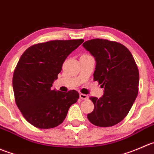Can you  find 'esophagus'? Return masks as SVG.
Listing matches in <instances>:
<instances>
[{
    "label": "esophagus",
    "mask_w": 154,
    "mask_h": 154,
    "mask_svg": "<svg viewBox=\"0 0 154 154\" xmlns=\"http://www.w3.org/2000/svg\"><path fill=\"white\" fill-rule=\"evenodd\" d=\"M79 97H80L82 100H88V98H89V97L85 94H79Z\"/></svg>",
    "instance_id": "34e87169"
}]
</instances>
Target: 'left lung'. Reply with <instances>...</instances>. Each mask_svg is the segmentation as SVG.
<instances>
[{"mask_svg":"<svg viewBox=\"0 0 154 154\" xmlns=\"http://www.w3.org/2000/svg\"><path fill=\"white\" fill-rule=\"evenodd\" d=\"M83 46L95 57L94 80L105 90L100 98H91L94 109L88 119L97 127L116 125L128 115L138 96L139 72L135 59L127 47L115 41L93 39Z\"/></svg>","mask_w":154,"mask_h":154,"instance_id":"left-lung-1","label":"left lung"}]
</instances>
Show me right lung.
Returning <instances> with one entry per match:
<instances>
[{"label": "right lung", "mask_w": 154, "mask_h": 154, "mask_svg": "<svg viewBox=\"0 0 154 154\" xmlns=\"http://www.w3.org/2000/svg\"><path fill=\"white\" fill-rule=\"evenodd\" d=\"M84 39L51 40L31 45L22 54L13 77L15 101L26 121L39 129L63 123L79 94L51 90L67 56Z\"/></svg>", "instance_id": "add662e5"}]
</instances>
